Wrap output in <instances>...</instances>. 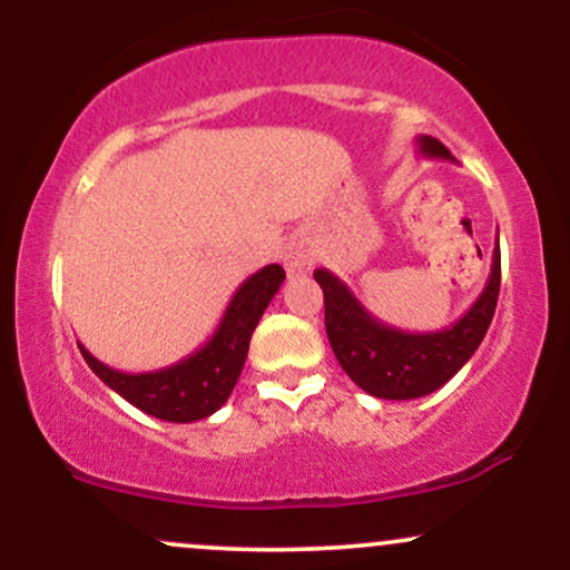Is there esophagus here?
I'll list each match as a JSON object with an SVG mask.
<instances>
[{"label":"esophagus","instance_id":"esophagus-1","mask_svg":"<svg viewBox=\"0 0 570 570\" xmlns=\"http://www.w3.org/2000/svg\"><path fill=\"white\" fill-rule=\"evenodd\" d=\"M311 248H307L303 240H292V244L284 246V252H281V263L289 273H303L307 271V265H311Z\"/></svg>","mask_w":570,"mask_h":570}]
</instances>
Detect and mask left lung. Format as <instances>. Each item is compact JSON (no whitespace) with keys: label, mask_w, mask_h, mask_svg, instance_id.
Here are the masks:
<instances>
[{"label":"left lung","mask_w":570,"mask_h":570,"mask_svg":"<svg viewBox=\"0 0 570 570\" xmlns=\"http://www.w3.org/2000/svg\"><path fill=\"white\" fill-rule=\"evenodd\" d=\"M417 153L426 158L455 160L450 149L431 136H417ZM313 278L324 292L326 337L345 375L372 396L404 402L442 389L480 348L499 303L501 248L495 238L488 284L474 305L455 324L436 332H404L383 324L362 305L348 284L326 267L313 271Z\"/></svg>","instance_id":"left-lung-1"}]
</instances>
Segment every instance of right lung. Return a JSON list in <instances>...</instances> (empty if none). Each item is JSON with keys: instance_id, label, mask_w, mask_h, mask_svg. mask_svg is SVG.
I'll list each match as a JSON object with an SVG mask.
<instances>
[{"instance_id": "add662e5", "label": "right lung", "mask_w": 570, "mask_h": 570, "mask_svg": "<svg viewBox=\"0 0 570 570\" xmlns=\"http://www.w3.org/2000/svg\"><path fill=\"white\" fill-rule=\"evenodd\" d=\"M284 278L286 273L281 265H265L263 271L248 276L222 313V322L214 335L198 351L168 367L122 372L98 362L82 343L77 345H80L88 367L134 407L168 423L200 421V417L214 415L233 394L246 364L254 330Z\"/></svg>"}]
</instances>
